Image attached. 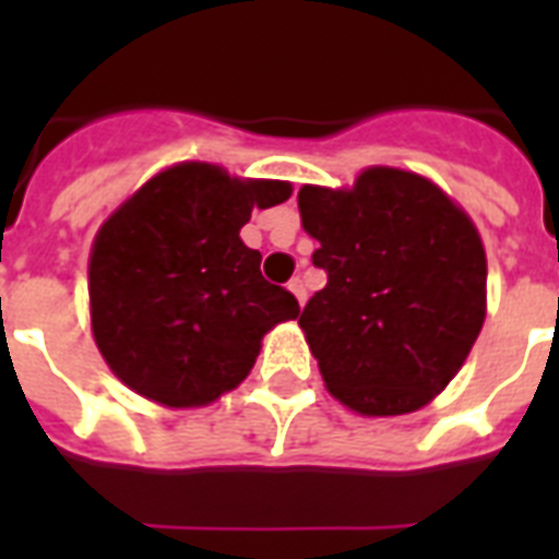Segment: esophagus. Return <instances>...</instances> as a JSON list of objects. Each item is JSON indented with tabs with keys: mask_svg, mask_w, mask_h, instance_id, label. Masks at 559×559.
Instances as JSON below:
<instances>
[{
	"mask_svg": "<svg viewBox=\"0 0 559 559\" xmlns=\"http://www.w3.org/2000/svg\"><path fill=\"white\" fill-rule=\"evenodd\" d=\"M289 293L298 298V305H305V301H307V287H305V281H301V278L289 281Z\"/></svg>",
	"mask_w": 559,
	"mask_h": 559,
	"instance_id": "esophagus-1",
	"label": "esophagus"
}]
</instances>
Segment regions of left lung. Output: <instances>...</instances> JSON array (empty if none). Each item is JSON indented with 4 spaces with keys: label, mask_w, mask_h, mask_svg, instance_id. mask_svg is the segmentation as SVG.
Wrapping results in <instances>:
<instances>
[{
    "label": "left lung",
    "mask_w": 559,
    "mask_h": 559,
    "mask_svg": "<svg viewBox=\"0 0 559 559\" xmlns=\"http://www.w3.org/2000/svg\"><path fill=\"white\" fill-rule=\"evenodd\" d=\"M298 211L328 272L298 316L328 391L371 417L426 406L485 324L487 258L473 219L397 168L362 170L350 191L305 186Z\"/></svg>",
    "instance_id": "1"
}]
</instances>
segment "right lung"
<instances>
[{
    "label": "right lung",
    "mask_w": 559,
    "mask_h": 559,
    "mask_svg": "<svg viewBox=\"0 0 559 559\" xmlns=\"http://www.w3.org/2000/svg\"><path fill=\"white\" fill-rule=\"evenodd\" d=\"M289 182L237 179L182 162L144 182L100 226L90 258L95 345L118 380L162 406L191 408L237 389L263 333L296 319L289 289L261 275L240 240L252 209Z\"/></svg>",
    "instance_id": "1"
}]
</instances>
